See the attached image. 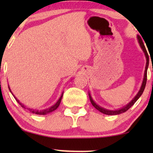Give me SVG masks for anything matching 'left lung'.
<instances>
[{"instance_id": "obj_1", "label": "left lung", "mask_w": 153, "mask_h": 153, "mask_svg": "<svg viewBox=\"0 0 153 153\" xmlns=\"http://www.w3.org/2000/svg\"><path fill=\"white\" fill-rule=\"evenodd\" d=\"M137 39H138L139 43H140V47H142V49H143L144 52H145V56H146V59H147V63H146V67H145V75H144L143 82V84H142L141 88H140V90L138 92V94H137V96H135L134 99H133L132 101H131V102H129V103H128L127 106H124V108H120V109L115 110V111L106 110V109H105V108H101V107H100L99 106H98V105L96 104V103H95L94 101H93V99H92V98H91V95L89 94V98H90V101H91V103H92V105L95 107V108H96V109L99 110L100 112H101V113L105 114H107V115H117V114H120L124 113V112L127 111L129 109V108H131V107L133 105H134V103L136 102L137 101L139 98H140V96H141V95L143 94L144 90H145V85H146V82H147V68H148V65H149V56H148V54H147L146 48H145V45H144L143 40H142V38L140 37V36L138 35Z\"/></svg>"}]
</instances>
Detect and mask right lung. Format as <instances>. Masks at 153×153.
Returning <instances> with one entry per match:
<instances>
[{"instance_id":"obj_1","label":"right lung","mask_w":153,"mask_h":153,"mask_svg":"<svg viewBox=\"0 0 153 153\" xmlns=\"http://www.w3.org/2000/svg\"><path fill=\"white\" fill-rule=\"evenodd\" d=\"M62 95H63V94H62V96H60V98H59V99L58 100V101H57V102L54 105V106H51L50 108H47V109H45V110H42V111H38V110H34V109H32V108H27V109L30 111L31 112H32L33 114H39V115H45V114H46L49 113V112L53 111L55 110L56 108H57V107H58V106H59V103H60V102H61V100H62ZM14 98L16 99V100L17 102H18V103H19V104L21 105V106H22V107H24V108H25V106H24V105H23L22 103L19 102V101L18 99H16V97H14Z\"/></svg>"}]
</instances>
